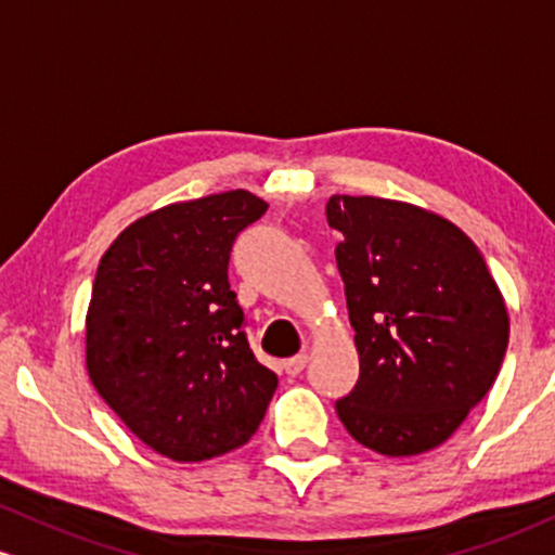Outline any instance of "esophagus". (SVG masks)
I'll return each instance as SVG.
<instances>
[{"label":"esophagus","mask_w":555,"mask_h":555,"mask_svg":"<svg viewBox=\"0 0 555 555\" xmlns=\"http://www.w3.org/2000/svg\"><path fill=\"white\" fill-rule=\"evenodd\" d=\"M307 361H309L307 353H298V357H291L288 361H285V372H288L291 377L301 375V372H304V366H307Z\"/></svg>","instance_id":"1"}]
</instances>
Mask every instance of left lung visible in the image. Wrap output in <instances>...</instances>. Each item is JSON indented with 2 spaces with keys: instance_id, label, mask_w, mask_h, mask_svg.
Wrapping results in <instances>:
<instances>
[{
  "instance_id": "1",
  "label": "left lung",
  "mask_w": 555,
  "mask_h": 555,
  "mask_svg": "<svg viewBox=\"0 0 555 555\" xmlns=\"http://www.w3.org/2000/svg\"><path fill=\"white\" fill-rule=\"evenodd\" d=\"M330 228L359 379L335 401L357 443L414 456L456 433L493 388L508 314L479 248L453 222L375 196H333Z\"/></svg>"
}]
</instances>
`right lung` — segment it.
Returning <instances> with one entry per match:
<instances>
[{
  "instance_id": "obj_1",
  "label": "right lung",
  "mask_w": 555,
  "mask_h": 555,
  "mask_svg": "<svg viewBox=\"0 0 555 555\" xmlns=\"http://www.w3.org/2000/svg\"><path fill=\"white\" fill-rule=\"evenodd\" d=\"M264 211L241 189L170 204L122 230L99 261L86 317L91 383L172 462L248 443L278 388L228 280L235 238Z\"/></svg>"
}]
</instances>
